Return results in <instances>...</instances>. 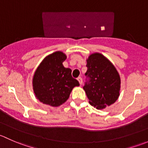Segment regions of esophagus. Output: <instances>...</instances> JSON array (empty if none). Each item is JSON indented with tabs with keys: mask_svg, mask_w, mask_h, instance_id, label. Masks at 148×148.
<instances>
[{
	"mask_svg": "<svg viewBox=\"0 0 148 148\" xmlns=\"http://www.w3.org/2000/svg\"><path fill=\"white\" fill-rule=\"evenodd\" d=\"M77 80H78L79 82L80 85L82 84V77H78V78H77Z\"/></svg>",
	"mask_w": 148,
	"mask_h": 148,
	"instance_id": "esophagus-1",
	"label": "esophagus"
}]
</instances>
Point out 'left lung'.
I'll return each mask as SVG.
<instances>
[{"instance_id": "1", "label": "left lung", "mask_w": 148, "mask_h": 148, "mask_svg": "<svg viewBox=\"0 0 148 148\" xmlns=\"http://www.w3.org/2000/svg\"><path fill=\"white\" fill-rule=\"evenodd\" d=\"M86 82L83 89L91 105L97 110L114 104L120 96V77L114 65L99 53L86 59Z\"/></svg>"}]
</instances>
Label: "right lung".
Wrapping results in <instances>:
<instances>
[{
    "label": "right lung",
    "mask_w": 148,
    "mask_h": 148,
    "mask_svg": "<svg viewBox=\"0 0 148 148\" xmlns=\"http://www.w3.org/2000/svg\"><path fill=\"white\" fill-rule=\"evenodd\" d=\"M66 59L63 52L56 51L44 58L36 70L33 89L41 102L52 107L60 106L69 99L73 88L79 86L71 76V69L63 66Z\"/></svg>",
    "instance_id": "obj_1"
}]
</instances>
